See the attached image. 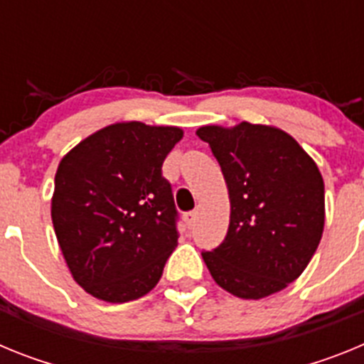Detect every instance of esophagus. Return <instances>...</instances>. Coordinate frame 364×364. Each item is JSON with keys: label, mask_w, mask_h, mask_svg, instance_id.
<instances>
[{"label": "esophagus", "mask_w": 364, "mask_h": 364, "mask_svg": "<svg viewBox=\"0 0 364 364\" xmlns=\"http://www.w3.org/2000/svg\"><path fill=\"white\" fill-rule=\"evenodd\" d=\"M184 222L188 228L195 226V222H197V211H188V213H184Z\"/></svg>", "instance_id": "esophagus-1"}]
</instances>
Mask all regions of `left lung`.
<instances>
[{
	"mask_svg": "<svg viewBox=\"0 0 364 364\" xmlns=\"http://www.w3.org/2000/svg\"><path fill=\"white\" fill-rule=\"evenodd\" d=\"M231 202L226 239L202 252L211 277L242 299L281 291L304 272L324 228V182L314 160L284 131L242 122L205 125Z\"/></svg>",
	"mask_w": 364,
	"mask_h": 364,
	"instance_id": "obj_1",
	"label": "left lung"
}]
</instances>
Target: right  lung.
Returning a JSON list of instances; mask_svg holds the SVG:
<instances>
[{
  "instance_id": "right-lung-1",
  "label": "right lung",
  "mask_w": 364,
  "mask_h": 364,
  "mask_svg": "<svg viewBox=\"0 0 364 364\" xmlns=\"http://www.w3.org/2000/svg\"><path fill=\"white\" fill-rule=\"evenodd\" d=\"M178 127L114 124L67 153L54 178L53 224L74 281L107 302L142 297L178 240L162 164Z\"/></svg>"
}]
</instances>
